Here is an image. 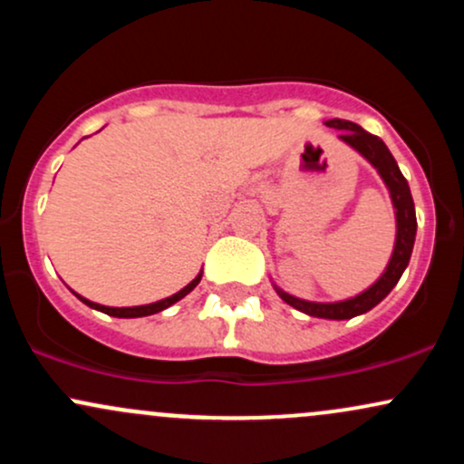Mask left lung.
I'll use <instances>...</instances> for the list:
<instances>
[{
  "label": "left lung",
  "instance_id": "1",
  "mask_svg": "<svg viewBox=\"0 0 464 464\" xmlns=\"http://www.w3.org/2000/svg\"><path fill=\"white\" fill-rule=\"evenodd\" d=\"M324 126L329 129L340 130L338 140L344 141L347 146L353 148L355 152L369 161L372 168L377 169L384 185L391 194L392 207H395V220H397V236H395V248H392L391 262H388L386 270L382 273L380 279L375 281L371 287H366L364 292H360L358 296H351L347 301H335V303H316V301H305L296 299V296L287 295L281 290L279 285H275L276 295L284 299L287 305H292L295 310H299L307 316L316 318H329V321H349V318L366 314L377 303H382L391 295L392 287L397 285V281L401 279L403 270L408 268L410 255H412L414 246V236H417V214H414V202L412 194H410L408 180L403 179L401 169L392 157L391 150L386 148V143L380 137L366 132L362 126L353 124L347 120H327Z\"/></svg>",
  "mask_w": 464,
  "mask_h": 464
}]
</instances>
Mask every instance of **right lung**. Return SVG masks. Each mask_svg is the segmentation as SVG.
Wrapping results in <instances>:
<instances>
[{
  "instance_id": "right-lung-1",
  "label": "right lung",
  "mask_w": 464,
  "mask_h": 464,
  "mask_svg": "<svg viewBox=\"0 0 464 464\" xmlns=\"http://www.w3.org/2000/svg\"><path fill=\"white\" fill-rule=\"evenodd\" d=\"M200 279H202V270H200L198 275H196L194 281H189V284L185 285L183 290H179L177 295L168 296V299H161V301H157V303H148V305H135V307H109V305H100V303H93V301L84 299V296L76 295V292H73V295H76L78 299L84 303V305L93 307V310H98V312L109 314V316H115V318H140V316H150V314H157V312L168 310L169 305H174V303L183 299V296H188L189 292L194 290V287L200 284Z\"/></svg>"
}]
</instances>
